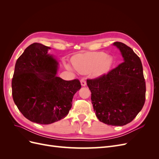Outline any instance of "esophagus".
<instances>
[{
	"label": "esophagus",
	"mask_w": 159,
	"mask_h": 159,
	"mask_svg": "<svg viewBox=\"0 0 159 159\" xmlns=\"http://www.w3.org/2000/svg\"><path fill=\"white\" fill-rule=\"evenodd\" d=\"M80 82H81V85L82 86H85L86 85V81L84 79H81L80 80Z\"/></svg>",
	"instance_id": "esophagus-1"
}]
</instances>
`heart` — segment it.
Masks as SVG:
<instances>
[{"label": "heart", "mask_w": 159, "mask_h": 159, "mask_svg": "<svg viewBox=\"0 0 159 159\" xmlns=\"http://www.w3.org/2000/svg\"><path fill=\"white\" fill-rule=\"evenodd\" d=\"M72 62L75 69L81 74H88L94 70L97 74H101L110 68L113 59L105 52H95L76 56Z\"/></svg>", "instance_id": "heart-1"}]
</instances>
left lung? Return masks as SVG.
<instances>
[{
  "mask_svg": "<svg viewBox=\"0 0 159 159\" xmlns=\"http://www.w3.org/2000/svg\"><path fill=\"white\" fill-rule=\"evenodd\" d=\"M123 57L116 68L94 79L87 85L95 115L108 125L123 126L131 122L145 102L146 84L141 59L131 48L115 42Z\"/></svg>",
  "mask_w": 159,
  "mask_h": 159,
  "instance_id": "obj_1",
  "label": "left lung"
}]
</instances>
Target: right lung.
<instances>
[{"label": "right lung", "instance_id": "right-lung-1", "mask_svg": "<svg viewBox=\"0 0 159 159\" xmlns=\"http://www.w3.org/2000/svg\"><path fill=\"white\" fill-rule=\"evenodd\" d=\"M50 47L34 43L18 57L12 80V94L19 111L30 121L48 125L64 118L79 80L66 81L56 76L57 61L48 54Z\"/></svg>", "mask_w": 159, "mask_h": 159}]
</instances>
